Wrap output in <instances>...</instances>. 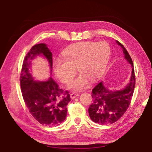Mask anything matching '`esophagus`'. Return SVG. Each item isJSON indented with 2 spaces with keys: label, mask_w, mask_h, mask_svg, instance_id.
<instances>
[{
  "label": "esophagus",
  "mask_w": 152,
  "mask_h": 152,
  "mask_svg": "<svg viewBox=\"0 0 152 152\" xmlns=\"http://www.w3.org/2000/svg\"><path fill=\"white\" fill-rule=\"evenodd\" d=\"M77 96H79V95L77 94H75V93H72V94H70V97H71L72 99H75V97H77Z\"/></svg>",
  "instance_id": "1"
}]
</instances>
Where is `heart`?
Listing matches in <instances>:
<instances>
[{"instance_id": "b5f03b06", "label": "heart", "mask_w": 152, "mask_h": 152, "mask_svg": "<svg viewBox=\"0 0 152 152\" xmlns=\"http://www.w3.org/2000/svg\"><path fill=\"white\" fill-rule=\"evenodd\" d=\"M111 49L104 42H81L68 47L62 55L53 61L55 75L64 84L71 82L75 75L76 68L80 74L69 84L68 88L81 91L88 86L89 80L95 82L104 73L110 57Z\"/></svg>"}]
</instances>
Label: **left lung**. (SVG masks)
I'll list each match as a JSON object with an SVG mask.
<instances>
[{
	"instance_id": "left-lung-1",
	"label": "left lung",
	"mask_w": 152,
	"mask_h": 152,
	"mask_svg": "<svg viewBox=\"0 0 152 152\" xmlns=\"http://www.w3.org/2000/svg\"><path fill=\"white\" fill-rule=\"evenodd\" d=\"M116 43L122 48L125 59L131 65V77L126 86L121 90H110L102 82L93 89V102L89 107L88 112L90 119L95 123L109 124L115 123L128 108L134 94L135 85L134 63L123 44L117 40Z\"/></svg>"
}]
</instances>
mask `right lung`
Returning a JSON list of instances; mask_svg holds the SVG:
<instances>
[{"label":"right lung","mask_w":152,"mask_h":152,"mask_svg":"<svg viewBox=\"0 0 152 152\" xmlns=\"http://www.w3.org/2000/svg\"><path fill=\"white\" fill-rule=\"evenodd\" d=\"M37 56H42L47 59L52 72V53L46 44L33 46L23 62L20 73L22 95L26 105L32 116L39 123L50 126H58L63 122L67 115V106L71 101L68 91L59 88L51 77L47 80H35L31 73V61ZM64 93L65 95L61 97Z\"/></svg>","instance_id":"obj_1"}]
</instances>
